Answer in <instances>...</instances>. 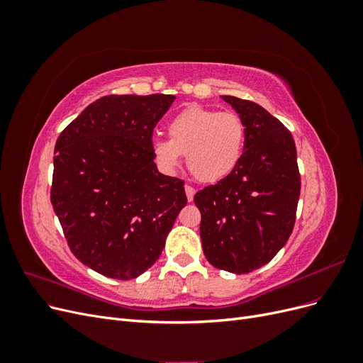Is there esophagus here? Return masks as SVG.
I'll return each mask as SVG.
<instances>
[{
	"label": "esophagus",
	"instance_id": "obj_1",
	"mask_svg": "<svg viewBox=\"0 0 363 363\" xmlns=\"http://www.w3.org/2000/svg\"><path fill=\"white\" fill-rule=\"evenodd\" d=\"M184 191H186V196H188V201H192L194 200V195H195V189L192 188V186L186 184L184 186Z\"/></svg>",
	"mask_w": 363,
	"mask_h": 363
}]
</instances>
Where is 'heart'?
<instances>
[{
    "mask_svg": "<svg viewBox=\"0 0 363 363\" xmlns=\"http://www.w3.org/2000/svg\"><path fill=\"white\" fill-rule=\"evenodd\" d=\"M169 139L152 140L151 151L159 167L174 174L183 156L191 172L204 183L225 179L242 157L245 125L239 115L192 104L168 123Z\"/></svg>",
    "mask_w": 363,
    "mask_h": 363,
    "instance_id": "1",
    "label": "heart"
}]
</instances>
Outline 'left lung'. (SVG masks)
I'll return each mask as SVG.
<instances>
[{"mask_svg":"<svg viewBox=\"0 0 363 363\" xmlns=\"http://www.w3.org/2000/svg\"><path fill=\"white\" fill-rule=\"evenodd\" d=\"M245 125L238 167L225 179L196 192L200 236L211 265L248 274L286 244L300 199L296 148L288 128L262 106L221 95Z\"/></svg>","mask_w":363,"mask_h":363,"instance_id":"1","label":"left lung"}]
</instances>
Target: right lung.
<instances>
[{
	"mask_svg": "<svg viewBox=\"0 0 363 363\" xmlns=\"http://www.w3.org/2000/svg\"><path fill=\"white\" fill-rule=\"evenodd\" d=\"M174 95H107L65 128L54 148L51 204L74 256L118 280L159 259L188 203L184 182L159 172L152 130Z\"/></svg>",
	"mask_w": 363,
	"mask_h": 363,
	"instance_id": "add662e5",
	"label": "right lung"
}]
</instances>
